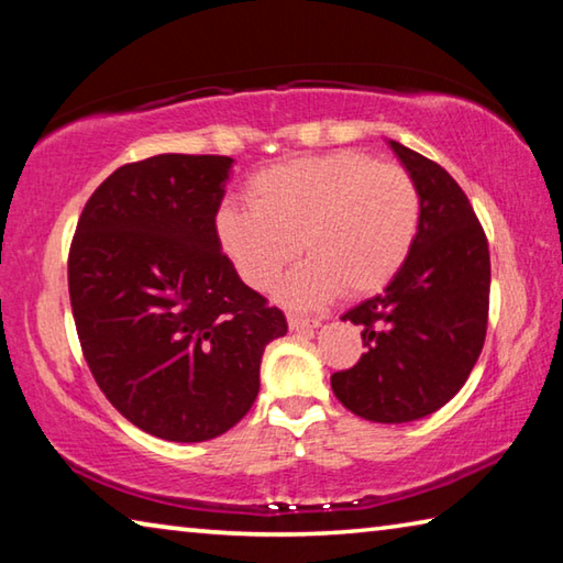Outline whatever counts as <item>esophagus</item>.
Wrapping results in <instances>:
<instances>
[{"label": "esophagus", "instance_id": "1", "mask_svg": "<svg viewBox=\"0 0 563 563\" xmlns=\"http://www.w3.org/2000/svg\"><path fill=\"white\" fill-rule=\"evenodd\" d=\"M288 325H290V330H312L320 325V320L308 318V316H288Z\"/></svg>", "mask_w": 563, "mask_h": 563}]
</instances>
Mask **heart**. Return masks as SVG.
Listing matches in <instances>:
<instances>
[{"mask_svg": "<svg viewBox=\"0 0 563 563\" xmlns=\"http://www.w3.org/2000/svg\"><path fill=\"white\" fill-rule=\"evenodd\" d=\"M247 201L218 208V245L253 290H268L300 245L308 261L280 298L302 308L383 290L409 258L422 216L415 178L360 151L265 168L247 184Z\"/></svg>", "mask_w": 563, "mask_h": 563, "instance_id": "1", "label": "heart"}]
</instances>
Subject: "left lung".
I'll return each mask as SVG.
<instances>
[{
  "instance_id": "obj_1",
  "label": "left lung",
  "mask_w": 563,
  "mask_h": 563,
  "mask_svg": "<svg viewBox=\"0 0 563 563\" xmlns=\"http://www.w3.org/2000/svg\"><path fill=\"white\" fill-rule=\"evenodd\" d=\"M389 146L419 188V231L387 288L342 316L362 328L367 352L330 385L352 415L399 424L437 412L470 377L487 338L492 265L460 184L417 151Z\"/></svg>"
}]
</instances>
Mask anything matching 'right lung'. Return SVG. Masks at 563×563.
<instances>
[{
	"instance_id": "right-lung-1",
	"label": "right lung",
	"mask_w": 563,
	"mask_h": 563,
	"mask_svg": "<svg viewBox=\"0 0 563 563\" xmlns=\"http://www.w3.org/2000/svg\"><path fill=\"white\" fill-rule=\"evenodd\" d=\"M228 156L161 154L93 190L69 247L84 360L119 412L161 440L231 430L261 389L283 310L238 278L218 245Z\"/></svg>"
}]
</instances>
